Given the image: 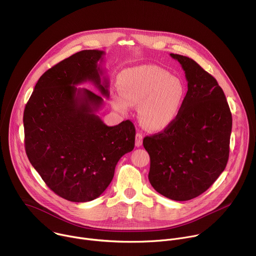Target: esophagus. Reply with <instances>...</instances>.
I'll use <instances>...</instances> for the list:
<instances>
[{"label":"esophagus","mask_w":256,"mask_h":256,"mask_svg":"<svg viewBox=\"0 0 256 256\" xmlns=\"http://www.w3.org/2000/svg\"><path fill=\"white\" fill-rule=\"evenodd\" d=\"M142 144V134L140 132H136V147H140Z\"/></svg>","instance_id":"esophagus-1"}]
</instances>
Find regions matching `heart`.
<instances>
[{"mask_svg": "<svg viewBox=\"0 0 256 256\" xmlns=\"http://www.w3.org/2000/svg\"><path fill=\"white\" fill-rule=\"evenodd\" d=\"M120 92L112 94L116 110L126 112L138 105L140 124L150 130H162L177 118L186 97L178 78L158 66H140L124 70L118 79Z\"/></svg>", "mask_w": 256, "mask_h": 256, "instance_id": "obj_1", "label": "heart"}]
</instances>
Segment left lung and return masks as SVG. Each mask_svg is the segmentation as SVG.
Here are the masks:
<instances>
[{
  "label": "left lung",
  "mask_w": 256,
  "mask_h": 256,
  "mask_svg": "<svg viewBox=\"0 0 256 256\" xmlns=\"http://www.w3.org/2000/svg\"><path fill=\"white\" fill-rule=\"evenodd\" d=\"M186 72L188 93L175 120L146 136L149 181L156 192L178 202L204 192L225 170L232 114L216 80L194 60L170 54Z\"/></svg>",
  "instance_id": "obj_1"
}]
</instances>
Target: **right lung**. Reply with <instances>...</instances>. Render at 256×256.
<instances>
[{"mask_svg": "<svg viewBox=\"0 0 256 256\" xmlns=\"http://www.w3.org/2000/svg\"><path fill=\"white\" fill-rule=\"evenodd\" d=\"M105 52L82 50L48 70L25 106L27 157L46 184L75 202L93 200L110 184L118 160L134 147L136 128L126 120L106 126L96 114L103 98L77 84L91 82L109 97L98 62Z\"/></svg>", "mask_w": 256, "mask_h": 256, "instance_id": "right-lung-1", "label": "right lung"}]
</instances>
